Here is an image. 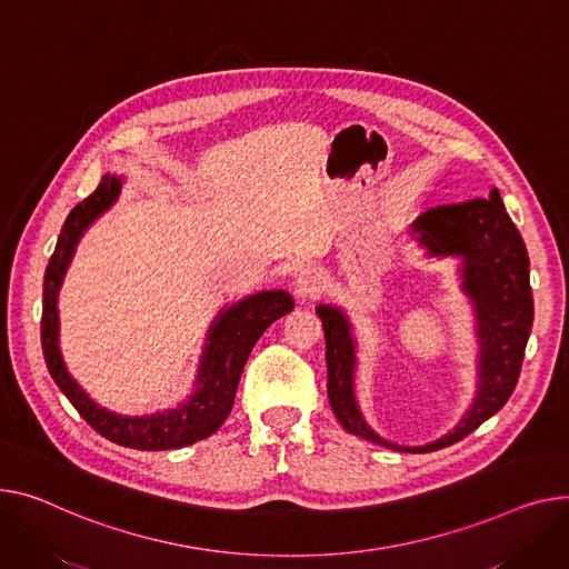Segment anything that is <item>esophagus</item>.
I'll use <instances>...</instances> for the list:
<instances>
[{
	"mask_svg": "<svg viewBox=\"0 0 569 569\" xmlns=\"http://www.w3.org/2000/svg\"><path fill=\"white\" fill-rule=\"evenodd\" d=\"M325 290V274L318 268H305L295 277V297L299 301L316 299Z\"/></svg>",
	"mask_w": 569,
	"mask_h": 569,
	"instance_id": "34e87169",
	"label": "esophagus"
}]
</instances>
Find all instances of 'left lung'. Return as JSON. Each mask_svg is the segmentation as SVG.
Listing matches in <instances>:
<instances>
[{"instance_id":"obj_1","label":"left lung","mask_w":569,"mask_h":569,"mask_svg":"<svg viewBox=\"0 0 569 569\" xmlns=\"http://www.w3.org/2000/svg\"><path fill=\"white\" fill-rule=\"evenodd\" d=\"M407 236L423 249L426 258L458 260L460 290L473 309L476 396L456 428L426 446H400L377 435L357 400L359 348L348 313L336 305H320L316 313L322 320L327 343V396L340 426L391 450L428 452L473 432L512 396L533 327V295L528 281L531 262L497 187L487 199L439 206L419 214Z\"/></svg>"}]
</instances>
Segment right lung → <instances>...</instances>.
<instances>
[{
  "label": "right lung",
  "mask_w": 569,
  "mask_h": 569,
  "mask_svg": "<svg viewBox=\"0 0 569 569\" xmlns=\"http://www.w3.org/2000/svg\"><path fill=\"white\" fill-rule=\"evenodd\" d=\"M123 182V176L104 173L96 192L74 206L63 221L43 279V357L57 387L104 439L137 450H171L206 439L221 428L226 416L231 413L240 375L256 340L274 320L290 313L295 301L286 290H260L226 305L206 333L192 393L176 407L130 416L98 405L68 372L61 357L57 299L74 249L89 226L119 201Z\"/></svg>",
  "instance_id": "1"
}]
</instances>
